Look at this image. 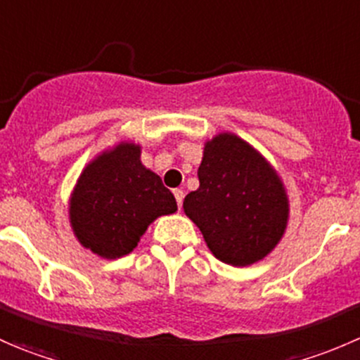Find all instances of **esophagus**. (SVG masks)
<instances>
[{
	"label": "esophagus",
	"instance_id": "esophagus-1",
	"mask_svg": "<svg viewBox=\"0 0 360 360\" xmlns=\"http://www.w3.org/2000/svg\"><path fill=\"white\" fill-rule=\"evenodd\" d=\"M174 197H176V202H177V207H183V198H184V193L183 190H174Z\"/></svg>",
	"mask_w": 360,
	"mask_h": 360
}]
</instances>
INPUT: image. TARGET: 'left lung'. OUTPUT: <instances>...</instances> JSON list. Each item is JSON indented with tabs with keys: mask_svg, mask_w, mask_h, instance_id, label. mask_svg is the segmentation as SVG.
Here are the masks:
<instances>
[{
	"mask_svg": "<svg viewBox=\"0 0 360 360\" xmlns=\"http://www.w3.org/2000/svg\"><path fill=\"white\" fill-rule=\"evenodd\" d=\"M198 181L183 207L217 259L248 266L271 252L288 226L289 202L266 160L235 134H219L205 143Z\"/></svg>",
	"mask_w": 360,
	"mask_h": 360,
	"instance_id": "1",
	"label": "left lung"
}]
</instances>
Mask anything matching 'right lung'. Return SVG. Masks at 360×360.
<instances>
[{"mask_svg":"<svg viewBox=\"0 0 360 360\" xmlns=\"http://www.w3.org/2000/svg\"><path fill=\"white\" fill-rule=\"evenodd\" d=\"M176 210L169 188L141 163V146L122 143L85 167L71 195L69 219L83 248L116 259L134 250L158 216Z\"/></svg>","mask_w":360,"mask_h":360,"instance_id":"obj_1","label":"right lung"}]
</instances>
